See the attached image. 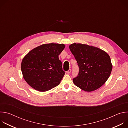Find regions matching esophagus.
I'll list each match as a JSON object with an SVG mask.
<instances>
[{
	"instance_id": "esophagus-1",
	"label": "esophagus",
	"mask_w": 128,
	"mask_h": 128,
	"mask_svg": "<svg viewBox=\"0 0 128 128\" xmlns=\"http://www.w3.org/2000/svg\"><path fill=\"white\" fill-rule=\"evenodd\" d=\"M71 69H69L68 71H66V73H67V74H70V73L71 72Z\"/></svg>"
}]
</instances>
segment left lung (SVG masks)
<instances>
[{"mask_svg": "<svg viewBox=\"0 0 128 128\" xmlns=\"http://www.w3.org/2000/svg\"><path fill=\"white\" fill-rule=\"evenodd\" d=\"M69 48L79 67L78 76L73 79L75 85L86 92L103 85L112 68L108 54L99 48L80 44H71Z\"/></svg>", "mask_w": 128, "mask_h": 128, "instance_id": "8db88e82", "label": "left lung"}]
</instances>
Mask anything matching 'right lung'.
Masks as SVG:
<instances>
[{"label":"right lung","mask_w":128,"mask_h":128,"mask_svg":"<svg viewBox=\"0 0 128 128\" xmlns=\"http://www.w3.org/2000/svg\"><path fill=\"white\" fill-rule=\"evenodd\" d=\"M64 44H48L36 47L23 58L21 70L27 83L36 90L46 92L57 86L65 74L59 55Z\"/></svg>","instance_id":"obj_1"}]
</instances>
